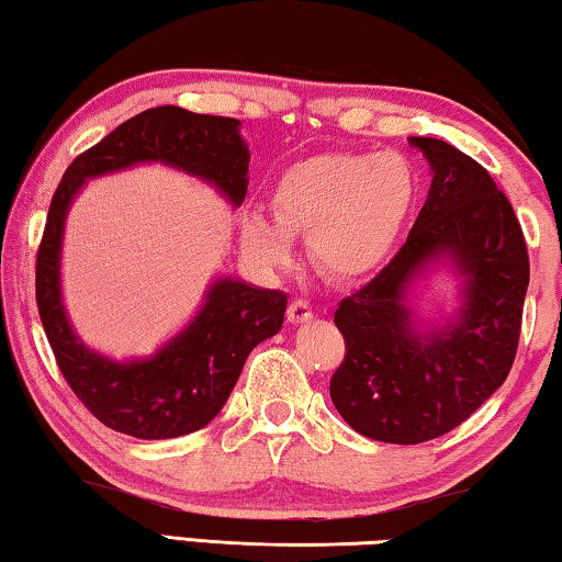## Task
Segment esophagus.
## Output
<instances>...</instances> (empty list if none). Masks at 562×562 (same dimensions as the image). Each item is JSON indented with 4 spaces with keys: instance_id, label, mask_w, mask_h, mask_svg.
<instances>
[{
    "instance_id": "obj_1",
    "label": "esophagus",
    "mask_w": 562,
    "mask_h": 562,
    "mask_svg": "<svg viewBox=\"0 0 562 562\" xmlns=\"http://www.w3.org/2000/svg\"><path fill=\"white\" fill-rule=\"evenodd\" d=\"M312 315H315V312H312V304L307 300H292L288 304V319L294 322V325L312 319Z\"/></svg>"
}]
</instances>
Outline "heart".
<instances>
[{
    "label": "heart",
    "mask_w": 562,
    "mask_h": 562,
    "mask_svg": "<svg viewBox=\"0 0 562 562\" xmlns=\"http://www.w3.org/2000/svg\"><path fill=\"white\" fill-rule=\"evenodd\" d=\"M416 201L412 164L398 154H325L300 160L270 190L272 223L247 213L243 250L260 268H284L290 233H307V255L331 280L374 272L402 235Z\"/></svg>",
    "instance_id": "heart-1"
}]
</instances>
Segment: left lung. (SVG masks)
<instances>
[{"label":"left lung","mask_w":562,"mask_h":562,"mask_svg":"<svg viewBox=\"0 0 562 562\" xmlns=\"http://www.w3.org/2000/svg\"><path fill=\"white\" fill-rule=\"evenodd\" d=\"M431 164L429 198L392 262L339 302L345 359L329 396L351 429L386 443L439 439L506 382L530 280L520 223L488 170L439 138L412 136ZM449 251L470 274L462 317L416 338L401 300L424 259Z\"/></svg>","instance_id":"obj_1"}]
</instances>
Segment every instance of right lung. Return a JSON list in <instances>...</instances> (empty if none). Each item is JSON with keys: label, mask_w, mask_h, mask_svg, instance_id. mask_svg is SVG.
I'll return each mask as SVG.
<instances>
[{"label": "right lung", "mask_w": 562, "mask_h": 562, "mask_svg": "<svg viewBox=\"0 0 562 562\" xmlns=\"http://www.w3.org/2000/svg\"><path fill=\"white\" fill-rule=\"evenodd\" d=\"M237 123L180 106L148 109L76 156L56 186L36 250V307L66 384L113 431L136 439H176L203 429L231 396L247 355L280 331L288 294L217 280L183 335L154 359L116 364L83 347L64 315L59 247L66 207L87 178L140 160L183 168L211 180L235 205L243 203L250 154L237 136Z\"/></svg>", "instance_id": "1"}]
</instances>
